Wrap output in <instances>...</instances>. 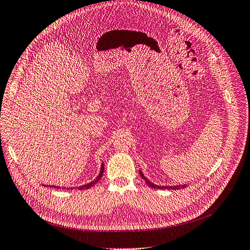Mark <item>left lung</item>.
I'll list each match as a JSON object with an SVG mask.
<instances>
[{
    "label": "left lung",
    "mask_w": 250,
    "mask_h": 250,
    "mask_svg": "<svg viewBox=\"0 0 250 250\" xmlns=\"http://www.w3.org/2000/svg\"><path fill=\"white\" fill-rule=\"evenodd\" d=\"M140 175H141V177L143 178V180L148 184V186L150 187V188H158V189H179V188H184L187 187V184H183V186H172V187H160V186H155V184H153L152 182H150L149 180H147V178L144 176L143 175V173L140 171Z\"/></svg>",
    "instance_id": "1"
}]
</instances>
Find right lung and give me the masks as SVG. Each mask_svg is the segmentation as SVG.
Wrapping results in <instances>:
<instances>
[{"label":"right lung","mask_w":250,"mask_h":250,"mask_svg":"<svg viewBox=\"0 0 250 250\" xmlns=\"http://www.w3.org/2000/svg\"><path fill=\"white\" fill-rule=\"evenodd\" d=\"M103 173H104V164H102V167H101V171H100V174H99V176L94 180V181H91V182H89V183H87V184H84V186H81V187H78V188H76L77 189H79V190H82V189H87V188H92L95 186V184L102 178V176H103ZM52 188H60L59 187H54V186H52ZM63 189H69V188H62ZM71 189H73L74 188H70Z\"/></svg>","instance_id":"1"}]
</instances>
